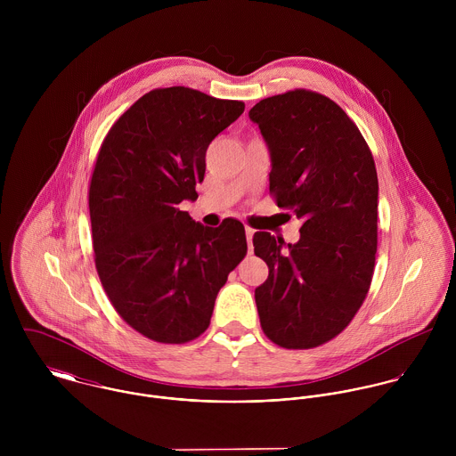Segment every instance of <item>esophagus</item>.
Returning <instances> with one entry per match:
<instances>
[{
  "mask_svg": "<svg viewBox=\"0 0 456 456\" xmlns=\"http://www.w3.org/2000/svg\"><path fill=\"white\" fill-rule=\"evenodd\" d=\"M253 235H255V230L249 228V226H246V239H248V248H249V251L253 249Z\"/></svg>",
  "mask_w": 456,
  "mask_h": 456,
  "instance_id": "1",
  "label": "esophagus"
}]
</instances>
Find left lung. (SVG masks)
I'll return each mask as SVG.
<instances>
[{"mask_svg": "<svg viewBox=\"0 0 456 456\" xmlns=\"http://www.w3.org/2000/svg\"><path fill=\"white\" fill-rule=\"evenodd\" d=\"M249 119L270 152V193L300 221L297 244L253 237L268 265L255 289L265 335L309 349L351 323L370 288L378 251V172L347 114L323 94L295 89L261 100Z\"/></svg>", "mask_w": 456, "mask_h": 456, "instance_id": "1", "label": "left lung"}]
</instances>
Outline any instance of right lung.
I'll list each match as a JSON object with an SVG mask.
<instances>
[{
    "label": "right lung",
    "instance_id": "obj_1",
    "mask_svg": "<svg viewBox=\"0 0 456 456\" xmlns=\"http://www.w3.org/2000/svg\"><path fill=\"white\" fill-rule=\"evenodd\" d=\"M244 109L183 86L154 89L102 143L89 186L94 263L114 309L151 340L184 344L201 335L248 253L239 219L210 228L179 208L198 198L210 142Z\"/></svg>",
    "mask_w": 456,
    "mask_h": 456
}]
</instances>
